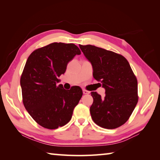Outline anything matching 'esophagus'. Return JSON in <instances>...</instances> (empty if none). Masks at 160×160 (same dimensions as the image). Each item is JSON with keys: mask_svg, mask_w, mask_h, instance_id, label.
Returning a JSON list of instances; mask_svg holds the SVG:
<instances>
[{"mask_svg": "<svg viewBox=\"0 0 160 160\" xmlns=\"http://www.w3.org/2000/svg\"><path fill=\"white\" fill-rule=\"evenodd\" d=\"M83 93L84 94H89L90 92L89 91H87V90H85V89H83Z\"/></svg>", "mask_w": 160, "mask_h": 160, "instance_id": "34e87169", "label": "esophagus"}]
</instances>
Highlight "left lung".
<instances>
[{
    "instance_id": "left-lung-1",
    "label": "left lung",
    "mask_w": 160,
    "mask_h": 160,
    "mask_svg": "<svg viewBox=\"0 0 160 160\" xmlns=\"http://www.w3.org/2000/svg\"><path fill=\"white\" fill-rule=\"evenodd\" d=\"M93 67V78L106 91L102 98L91 93L93 102L90 113L100 127L113 129L123 125L138 102V80L127 60L111 51L93 45H79Z\"/></svg>"
}]
</instances>
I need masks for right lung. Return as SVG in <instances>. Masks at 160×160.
Wrapping results in <instances>:
<instances>
[{
  "instance_id": "add662e5",
  "label": "right lung",
  "mask_w": 160,
  "mask_h": 160,
  "mask_svg": "<svg viewBox=\"0 0 160 160\" xmlns=\"http://www.w3.org/2000/svg\"><path fill=\"white\" fill-rule=\"evenodd\" d=\"M81 53L72 43L53 42L30 54L20 77L22 102L37 123L48 129L65 125L82 96L78 86L70 90L57 86L67 64Z\"/></svg>"
}]
</instances>
